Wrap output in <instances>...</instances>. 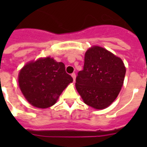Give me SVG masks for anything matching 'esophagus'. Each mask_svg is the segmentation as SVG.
I'll return each instance as SVG.
<instances>
[{"mask_svg": "<svg viewBox=\"0 0 147 147\" xmlns=\"http://www.w3.org/2000/svg\"><path fill=\"white\" fill-rule=\"evenodd\" d=\"M71 76H72L73 80H74V82H75V80H76V74H75V73H73L72 74H71Z\"/></svg>", "mask_w": 147, "mask_h": 147, "instance_id": "34e87169", "label": "esophagus"}]
</instances>
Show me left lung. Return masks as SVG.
<instances>
[{
    "label": "left lung",
    "instance_id": "1",
    "mask_svg": "<svg viewBox=\"0 0 147 147\" xmlns=\"http://www.w3.org/2000/svg\"><path fill=\"white\" fill-rule=\"evenodd\" d=\"M125 74L121 58L104 48L93 46L85 53L83 70L76 76V88L86 105L102 110L118 96Z\"/></svg>",
    "mask_w": 147,
    "mask_h": 147
}]
</instances>
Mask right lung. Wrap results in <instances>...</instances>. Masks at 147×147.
Instances as JSON below:
<instances>
[{
	"label": "right lung",
	"instance_id": "obj_1",
	"mask_svg": "<svg viewBox=\"0 0 147 147\" xmlns=\"http://www.w3.org/2000/svg\"><path fill=\"white\" fill-rule=\"evenodd\" d=\"M73 82L71 75L65 72L64 63L53 58H40L28 62L20 70L18 82L26 100L38 108L54 105L58 98Z\"/></svg>",
	"mask_w": 147,
	"mask_h": 147
}]
</instances>
